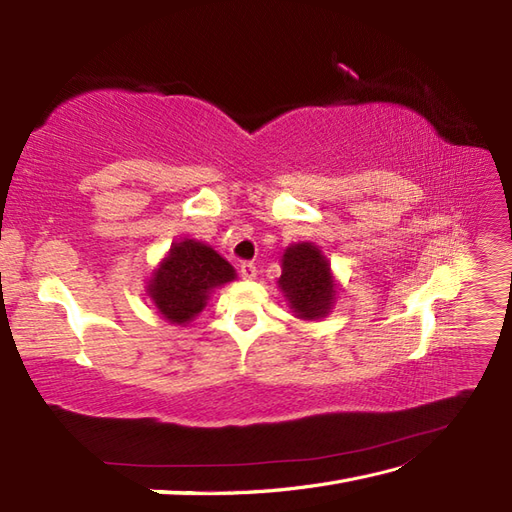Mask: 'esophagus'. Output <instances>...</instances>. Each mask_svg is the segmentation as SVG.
I'll use <instances>...</instances> for the list:
<instances>
[{"instance_id":"1","label":"esophagus","mask_w":512,"mask_h":512,"mask_svg":"<svg viewBox=\"0 0 512 512\" xmlns=\"http://www.w3.org/2000/svg\"><path fill=\"white\" fill-rule=\"evenodd\" d=\"M239 273H242L244 279H255L257 277V266L253 262H244L242 268H239Z\"/></svg>"}]
</instances>
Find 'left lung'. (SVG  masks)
<instances>
[{"label": "left lung", "instance_id": "obj_1", "mask_svg": "<svg viewBox=\"0 0 512 512\" xmlns=\"http://www.w3.org/2000/svg\"><path fill=\"white\" fill-rule=\"evenodd\" d=\"M277 286L284 292L288 308L303 321L328 317L341 290L330 259L312 242H297L284 250Z\"/></svg>", "mask_w": 512, "mask_h": 512}]
</instances>
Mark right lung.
<instances>
[{"mask_svg": "<svg viewBox=\"0 0 512 512\" xmlns=\"http://www.w3.org/2000/svg\"><path fill=\"white\" fill-rule=\"evenodd\" d=\"M233 279H237L235 268L217 250L184 237L160 259L145 292L162 319L187 325L206 308L213 292Z\"/></svg>", "mask_w": 512, "mask_h": 512, "instance_id": "1", "label": "right lung"}]
</instances>
